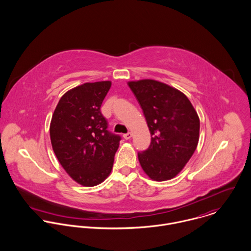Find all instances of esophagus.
<instances>
[{"instance_id":"esophagus-1","label":"esophagus","mask_w":251,"mask_h":251,"mask_svg":"<svg viewBox=\"0 0 251 251\" xmlns=\"http://www.w3.org/2000/svg\"><path fill=\"white\" fill-rule=\"evenodd\" d=\"M131 136H132V134H131L130 132H127V133H126V134H124V135H123V137H124L126 140L130 139V138H131Z\"/></svg>"}]
</instances>
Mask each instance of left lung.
Listing matches in <instances>:
<instances>
[{"label":"left lung","mask_w":251,"mask_h":251,"mask_svg":"<svg viewBox=\"0 0 251 251\" xmlns=\"http://www.w3.org/2000/svg\"><path fill=\"white\" fill-rule=\"evenodd\" d=\"M128 86L143 110L151 144L138 152L144 172L153 180L177 176L192 156L199 141L200 121L189 100L164 83L144 79Z\"/></svg>","instance_id":"1"}]
</instances>
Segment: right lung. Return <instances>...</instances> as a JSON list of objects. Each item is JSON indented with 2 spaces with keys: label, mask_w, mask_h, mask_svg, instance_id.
Instances as JSON below:
<instances>
[{
  "label": "right lung",
  "mask_w": 251,
  "mask_h": 251,
  "mask_svg": "<svg viewBox=\"0 0 251 251\" xmlns=\"http://www.w3.org/2000/svg\"><path fill=\"white\" fill-rule=\"evenodd\" d=\"M110 81L85 83L60 100L50 124L53 151L66 172L84 186L100 184L111 173L121 136L108 131L100 107Z\"/></svg>",
  "instance_id": "add662e5"
}]
</instances>
